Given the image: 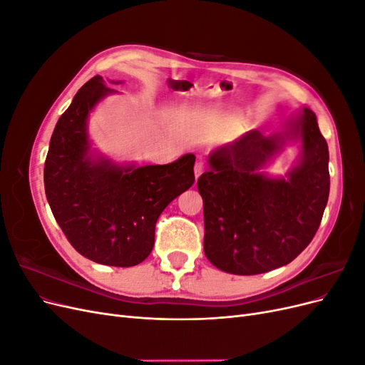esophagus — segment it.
<instances>
[{
  "mask_svg": "<svg viewBox=\"0 0 365 365\" xmlns=\"http://www.w3.org/2000/svg\"><path fill=\"white\" fill-rule=\"evenodd\" d=\"M204 168H205V165H204V163L201 160L196 161V164H195V178L196 180L200 178V175L204 172Z\"/></svg>",
  "mask_w": 365,
  "mask_h": 365,
  "instance_id": "esophagus-1",
  "label": "esophagus"
}]
</instances>
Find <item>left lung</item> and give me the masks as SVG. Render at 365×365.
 <instances>
[{"instance_id":"1","label":"left lung","mask_w":365,"mask_h":365,"mask_svg":"<svg viewBox=\"0 0 365 365\" xmlns=\"http://www.w3.org/2000/svg\"><path fill=\"white\" fill-rule=\"evenodd\" d=\"M288 139L302 141L284 177L261 169ZM197 180L204 201V252L216 268L236 275L268 272L292 262L314 239L329 197V149L309 108L284 130L247 134L210 153Z\"/></svg>"}]
</instances>
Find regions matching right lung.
<instances>
[{"label": "right lung", "instance_id": "right-lung-1", "mask_svg": "<svg viewBox=\"0 0 365 365\" xmlns=\"http://www.w3.org/2000/svg\"><path fill=\"white\" fill-rule=\"evenodd\" d=\"M113 93L102 76L77 91L53 130L43 185L53 216L77 252L128 268L149 256L163 210L195 182V155L138 168L93 150L88 117Z\"/></svg>", "mask_w": 365, "mask_h": 365}]
</instances>
